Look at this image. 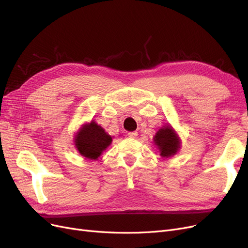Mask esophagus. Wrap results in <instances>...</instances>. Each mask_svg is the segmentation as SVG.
Segmentation results:
<instances>
[{
	"mask_svg": "<svg viewBox=\"0 0 248 248\" xmlns=\"http://www.w3.org/2000/svg\"><path fill=\"white\" fill-rule=\"evenodd\" d=\"M127 136L130 137V138H132V139H135V138H137L138 133L137 132H130V133H127Z\"/></svg>",
	"mask_w": 248,
	"mask_h": 248,
	"instance_id": "obj_1",
	"label": "esophagus"
}]
</instances>
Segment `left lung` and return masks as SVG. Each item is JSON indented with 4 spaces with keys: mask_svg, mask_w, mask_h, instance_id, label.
Returning <instances> with one entry per match:
<instances>
[{
    "mask_svg": "<svg viewBox=\"0 0 248 248\" xmlns=\"http://www.w3.org/2000/svg\"><path fill=\"white\" fill-rule=\"evenodd\" d=\"M153 140L159 150L160 155L165 158L175 155L180 148L179 137L171 125L161 127Z\"/></svg>",
    "mask_w": 248,
    "mask_h": 248,
    "instance_id": "1",
    "label": "left lung"
}]
</instances>
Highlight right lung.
I'll use <instances>...</instances> for the list:
<instances>
[{
	"instance_id": "obj_1",
	"label": "right lung",
	"mask_w": 248,
	"mask_h": 248,
	"mask_svg": "<svg viewBox=\"0 0 248 248\" xmlns=\"http://www.w3.org/2000/svg\"><path fill=\"white\" fill-rule=\"evenodd\" d=\"M74 140L79 153L90 160H97L112 142V138L93 121L84 124Z\"/></svg>"
}]
</instances>
